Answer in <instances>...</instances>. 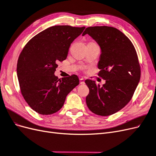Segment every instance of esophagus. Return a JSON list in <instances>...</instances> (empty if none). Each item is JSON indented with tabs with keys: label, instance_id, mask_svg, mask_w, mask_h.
<instances>
[{
	"label": "esophagus",
	"instance_id": "esophagus-1",
	"mask_svg": "<svg viewBox=\"0 0 156 156\" xmlns=\"http://www.w3.org/2000/svg\"><path fill=\"white\" fill-rule=\"evenodd\" d=\"M84 79H83V78H81L80 79V84H84Z\"/></svg>",
	"mask_w": 156,
	"mask_h": 156
}]
</instances>
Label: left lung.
Listing matches in <instances>:
<instances>
[{"label": "left lung", "mask_w": 156, "mask_h": 156, "mask_svg": "<svg viewBox=\"0 0 156 156\" xmlns=\"http://www.w3.org/2000/svg\"><path fill=\"white\" fill-rule=\"evenodd\" d=\"M87 34L100 47L98 75L105 80L101 87L86 80L89 88L87 105L94 114L109 116L124 108L133 96L140 77L137 54L130 40L116 28L90 27L83 36Z\"/></svg>", "instance_id": "obj_1"}]
</instances>
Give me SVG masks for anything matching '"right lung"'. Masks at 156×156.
<instances>
[{
  "instance_id": "right-lung-1",
  "label": "right lung",
  "mask_w": 156,
  "mask_h": 156,
  "mask_svg": "<svg viewBox=\"0 0 156 156\" xmlns=\"http://www.w3.org/2000/svg\"><path fill=\"white\" fill-rule=\"evenodd\" d=\"M85 27H51L28 42L19 56L17 73L25 100L40 115H49L62 107L66 98L79 84L76 75L58 79V64L66 58L71 44Z\"/></svg>"
}]
</instances>
